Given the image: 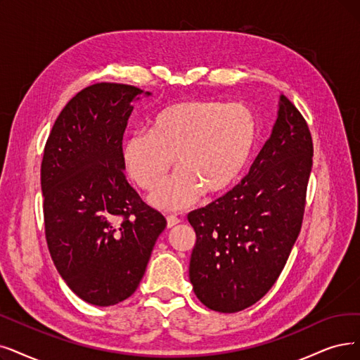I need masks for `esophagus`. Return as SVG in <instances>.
Masks as SVG:
<instances>
[{
    "instance_id": "obj_1",
    "label": "esophagus",
    "mask_w": 360,
    "mask_h": 360,
    "mask_svg": "<svg viewBox=\"0 0 360 360\" xmlns=\"http://www.w3.org/2000/svg\"><path fill=\"white\" fill-rule=\"evenodd\" d=\"M179 223H180V219H177L176 215H168V217H167V227L168 229L177 226Z\"/></svg>"
}]
</instances>
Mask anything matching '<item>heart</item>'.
<instances>
[{"label": "heart", "mask_w": 360, "mask_h": 360, "mask_svg": "<svg viewBox=\"0 0 360 360\" xmlns=\"http://www.w3.org/2000/svg\"><path fill=\"white\" fill-rule=\"evenodd\" d=\"M258 140L255 113L245 105L212 98H188L161 109L149 130L125 141L122 160L137 186L153 191L176 158L179 169L149 200L165 211H180L204 195L232 189L247 168Z\"/></svg>", "instance_id": "heart-1"}]
</instances>
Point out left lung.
Instances as JSON below:
<instances>
[{"instance_id":"8db88e82","label":"left lung","mask_w":360,"mask_h":360,"mask_svg":"<svg viewBox=\"0 0 360 360\" xmlns=\"http://www.w3.org/2000/svg\"><path fill=\"white\" fill-rule=\"evenodd\" d=\"M311 158L307 122L282 94L278 120L248 174L189 212L196 233L189 278L208 309L240 311L276 282L303 223Z\"/></svg>"}]
</instances>
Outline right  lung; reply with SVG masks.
Returning <instances> with one entry per match:
<instances>
[{
    "instance_id": "obj_1",
    "label": "right lung",
    "mask_w": 360,
    "mask_h": 360,
    "mask_svg": "<svg viewBox=\"0 0 360 360\" xmlns=\"http://www.w3.org/2000/svg\"><path fill=\"white\" fill-rule=\"evenodd\" d=\"M149 91L100 82L57 117L41 164L46 239L69 288L94 306L134 294L167 226L124 176L122 137L133 102Z\"/></svg>"
}]
</instances>
